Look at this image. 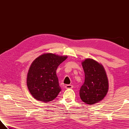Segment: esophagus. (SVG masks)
Returning <instances> with one entry per match:
<instances>
[{
    "mask_svg": "<svg viewBox=\"0 0 129 129\" xmlns=\"http://www.w3.org/2000/svg\"><path fill=\"white\" fill-rule=\"evenodd\" d=\"M65 88L66 89H72V88H73V85H65Z\"/></svg>",
    "mask_w": 129,
    "mask_h": 129,
    "instance_id": "obj_1",
    "label": "esophagus"
}]
</instances>
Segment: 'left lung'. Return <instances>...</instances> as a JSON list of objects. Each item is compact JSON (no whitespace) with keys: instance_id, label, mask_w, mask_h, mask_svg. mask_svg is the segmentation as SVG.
<instances>
[{"instance_id":"obj_1","label":"left lung","mask_w":129,"mask_h":129,"mask_svg":"<svg viewBox=\"0 0 129 129\" xmlns=\"http://www.w3.org/2000/svg\"><path fill=\"white\" fill-rule=\"evenodd\" d=\"M85 73V81L80 89L81 100L93 105L105 96L108 91V78L102 65L91 59L82 62Z\"/></svg>"}]
</instances>
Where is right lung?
Instances as JSON below:
<instances>
[{
  "label": "right lung",
  "mask_w": 129,
  "mask_h": 129,
  "mask_svg": "<svg viewBox=\"0 0 129 129\" xmlns=\"http://www.w3.org/2000/svg\"><path fill=\"white\" fill-rule=\"evenodd\" d=\"M67 56L48 53L42 55L32 62L27 75L26 83L35 99L46 103L55 99L61 88L56 71Z\"/></svg>",
  "instance_id": "1"
}]
</instances>
